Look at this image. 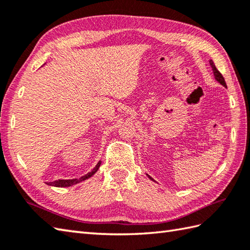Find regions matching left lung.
<instances>
[{
	"label": "left lung",
	"instance_id": "left-lung-1",
	"mask_svg": "<svg viewBox=\"0 0 250 250\" xmlns=\"http://www.w3.org/2000/svg\"><path fill=\"white\" fill-rule=\"evenodd\" d=\"M209 63H210V66H211V68H213V72H214V75H215L216 81L218 82V83H220L224 87H227V83H226V82H225V78H224V76H222V75H221V73H220L218 70H217V67L215 66L213 60H210V61H209ZM148 177H149L151 180H153L150 176H148Z\"/></svg>",
	"mask_w": 250,
	"mask_h": 250
}]
</instances>
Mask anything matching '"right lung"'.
Segmentation results:
<instances>
[{
  "label": "right lung",
  "instance_id": "right-lung-1",
  "mask_svg": "<svg viewBox=\"0 0 250 250\" xmlns=\"http://www.w3.org/2000/svg\"><path fill=\"white\" fill-rule=\"evenodd\" d=\"M100 166H101V161L97 164V167H95L91 172H89L88 174H86V175H84V176H83V177H81V178H77V179H59V180H56V182L47 183V185L55 186V187H70V186L76 185V184H78V183L83 182V180H84V179L91 177L92 175L98 171Z\"/></svg>",
  "mask_w": 250,
  "mask_h": 250
}]
</instances>
